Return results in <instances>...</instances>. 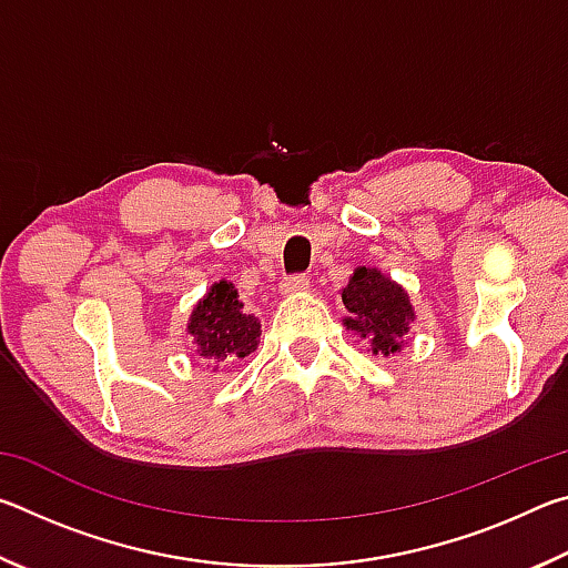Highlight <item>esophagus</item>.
<instances>
[{
  "instance_id": "obj_1",
  "label": "esophagus",
  "mask_w": 568,
  "mask_h": 568,
  "mask_svg": "<svg viewBox=\"0 0 568 568\" xmlns=\"http://www.w3.org/2000/svg\"><path fill=\"white\" fill-rule=\"evenodd\" d=\"M307 287H311V277H307V275H291V277H285V281L281 283V291L285 295L303 293V291H307Z\"/></svg>"
}]
</instances>
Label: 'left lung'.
<instances>
[{
	"instance_id": "left-lung-1",
	"label": "left lung",
	"mask_w": 568,
	"mask_h": 568,
	"mask_svg": "<svg viewBox=\"0 0 568 568\" xmlns=\"http://www.w3.org/2000/svg\"><path fill=\"white\" fill-rule=\"evenodd\" d=\"M343 305L348 315L343 325L371 345L373 355L400 353L403 335L416 318L408 293L383 275L378 267H355L343 287Z\"/></svg>"
}]
</instances>
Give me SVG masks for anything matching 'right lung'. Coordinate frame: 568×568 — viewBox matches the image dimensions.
<instances>
[{"mask_svg": "<svg viewBox=\"0 0 568 568\" xmlns=\"http://www.w3.org/2000/svg\"><path fill=\"white\" fill-rule=\"evenodd\" d=\"M187 333L197 355L213 363L245 358L261 343V323L255 315L243 313L235 285L227 281L215 283L192 307Z\"/></svg>", "mask_w": 568, "mask_h": 568, "instance_id": "obj_1", "label": "right lung"}]
</instances>
